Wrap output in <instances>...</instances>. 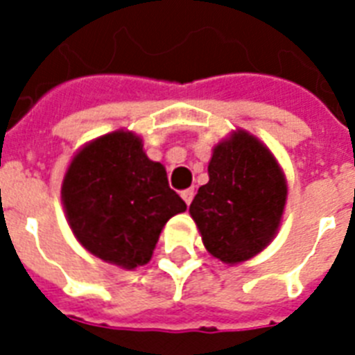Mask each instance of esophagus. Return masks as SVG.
I'll return each mask as SVG.
<instances>
[{
	"label": "esophagus",
	"mask_w": 355,
	"mask_h": 355,
	"mask_svg": "<svg viewBox=\"0 0 355 355\" xmlns=\"http://www.w3.org/2000/svg\"><path fill=\"white\" fill-rule=\"evenodd\" d=\"M193 189H191V188H189V189H184V191H182V193H180V197H182V199H184V202H186V205H191V200H193Z\"/></svg>",
	"instance_id": "1"
}]
</instances>
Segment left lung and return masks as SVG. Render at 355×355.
Here are the masks:
<instances>
[{
	"label": "left lung",
	"mask_w": 355,
	"mask_h": 355,
	"mask_svg": "<svg viewBox=\"0 0 355 355\" xmlns=\"http://www.w3.org/2000/svg\"><path fill=\"white\" fill-rule=\"evenodd\" d=\"M208 177L189 216L214 258L243 263L267 248L280 228L287 200L284 169L261 139L237 128L214 147Z\"/></svg>",
	"instance_id": "1"
}]
</instances>
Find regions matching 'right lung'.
I'll return each instance as SVG.
<instances>
[{
	"mask_svg": "<svg viewBox=\"0 0 355 355\" xmlns=\"http://www.w3.org/2000/svg\"><path fill=\"white\" fill-rule=\"evenodd\" d=\"M62 206L77 241L107 263L132 270L149 263L166 223L186 211L166 167L145 155L132 130L85 144L62 180Z\"/></svg>",
	"mask_w": 355,
	"mask_h": 355,
	"instance_id": "right-lung-1",
	"label": "right lung"
}]
</instances>
